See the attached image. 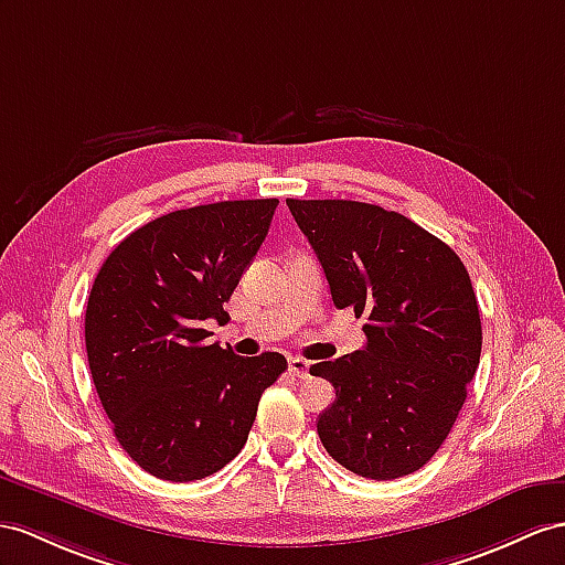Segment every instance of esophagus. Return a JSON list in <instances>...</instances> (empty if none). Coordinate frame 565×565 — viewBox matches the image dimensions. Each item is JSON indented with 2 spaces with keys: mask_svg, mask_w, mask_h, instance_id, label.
Wrapping results in <instances>:
<instances>
[{
  "mask_svg": "<svg viewBox=\"0 0 565 565\" xmlns=\"http://www.w3.org/2000/svg\"><path fill=\"white\" fill-rule=\"evenodd\" d=\"M287 369H290L292 374L299 379L309 376V362L301 360V356H290V360H287Z\"/></svg>",
  "mask_w": 565,
  "mask_h": 565,
  "instance_id": "34e87169",
  "label": "esophagus"
}]
</instances>
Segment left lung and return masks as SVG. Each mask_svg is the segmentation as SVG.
Segmentation results:
<instances>
[{
  "label": "left lung",
  "mask_w": 565,
  "mask_h": 565,
  "mask_svg": "<svg viewBox=\"0 0 565 565\" xmlns=\"http://www.w3.org/2000/svg\"><path fill=\"white\" fill-rule=\"evenodd\" d=\"M338 309L366 316L364 350L311 366L333 383L328 456L366 479L417 472L441 448L481 354L470 273L409 217L360 201L287 199Z\"/></svg>",
  "instance_id": "1"
}]
</instances>
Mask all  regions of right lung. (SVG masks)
I'll return each mask as SVG.
<instances>
[{"label": "right lung", "mask_w": 565, "mask_h": 565, "mask_svg": "<svg viewBox=\"0 0 565 565\" xmlns=\"http://www.w3.org/2000/svg\"><path fill=\"white\" fill-rule=\"evenodd\" d=\"M278 199L220 201L150 220L95 275L86 309L90 376L127 456L164 481L237 458L260 393L287 360L239 356L205 338L264 244Z\"/></svg>", "instance_id": "add662e5"}]
</instances>
